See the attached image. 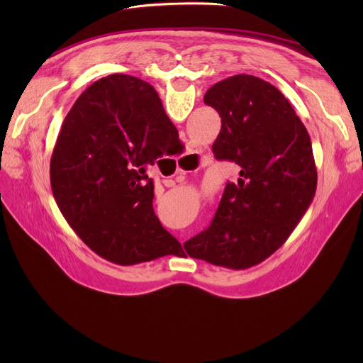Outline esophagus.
I'll return each mask as SVG.
<instances>
[{"label":"esophagus","instance_id":"esophagus-1","mask_svg":"<svg viewBox=\"0 0 363 363\" xmlns=\"http://www.w3.org/2000/svg\"><path fill=\"white\" fill-rule=\"evenodd\" d=\"M200 147L196 145V144H189V148H188V155H184L183 157L186 159V160H189V162H201V157H200ZM186 171H183V169H177V174H184Z\"/></svg>","mask_w":363,"mask_h":363}]
</instances>
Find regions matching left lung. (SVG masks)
I'll return each instance as SVG.
<instances>
[{
    "label": "left lung",
    "instance_id": "left-lung-1",
    "mask_svg": "<svg viewBox=\"0 0 363 363\" xmlns=\"http://www.w3.org/2000/svg\"><path fill=\"white\" fill-rule=\"evenodd\" d=\"M204 103L221 116L212 151L239 167L211 225L184 242L191 257L245 269L279 250L312 203L316 168L311 136L276 86L238 74L218 82Z\"/></svg>",
    "mask_w": 363,
    "mask_h": 363
}]
</instances>
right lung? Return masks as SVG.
Returning <instances> with one entry per match:
<instances>
[{
  "mask_svg": "<svg viewBox=\"0 0 363 363\" xmlns=\"http://www.w3.org/2000/svg\"><path fill=\"white\" fill-rule=\"evenodd\" d=\"M180 148L155 87L133 75L103 77L63 119L50 162L54 200L106 260L135 265L174 255L180 244L155 213L147 171Z\"/></svg>",
  "mask_w": 363,
  "mask_h": 363,
  "instance_id": "add662e5",
  "label": "right lung"
}]
</instances>
